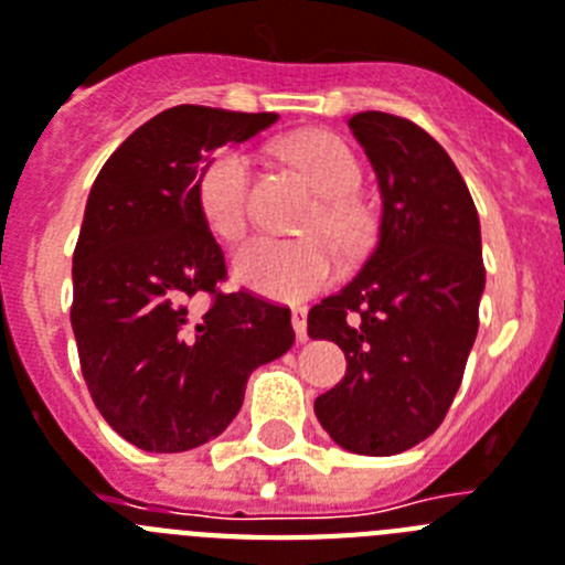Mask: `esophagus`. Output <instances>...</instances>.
Returning <instances> with one entry per match:
<instances>
[{"mask_svg": "<svg viewBox=\"0 0 565 565\" xmlns=\"http://www.w3.org/2000/svg\"><path fill=\"white\" fill-rule=\"evenodd\" d=\"M292 327L298 341H307V307H292Z\"/></svg>", "mask_w": 565, "mask_h": 565, "instance_id": "1", "label": "esophagus"}]
</instances>
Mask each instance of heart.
Returning a JSON list of instances; mask_svg holds the SVG:
<instances>
[{"label":"heart","instance_id":"heart-1","mask_svg":"<svg viewBox=\"0 0 565 565\" xmlns=\"http://www.w3.org/2000/svg\"><path fill=\"white\" fill-rule=\"evenodd\" d=\"M284 163L305 174L319 203L301 221L307 238H258L235 255V278L275 301H305L330 287L339 273L331 239L341 253H359L373 235V212L359 194L362 163L341 137L305 131L278 146ZM203 224L221 241H241L249 230V158L235 146L212 151L194 180ZM327 234L331 239H321Z\"/></svg>","mask_w":565,"mask_h":565}]
</instances>
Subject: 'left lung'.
<instances>
[{"instance_id":"obj_1","label":"left lung","mask_w":565,"mask_h":565,"mask_svg":"<svg viewBox=\"0 0 565 565\" xmlns=\"http://www.w3.org/2000/svg\"><path fill=\"white\" fill-rule=\"evenodd\" d=\"M376 169L382 226L362 273L307 316L348 373L316 399L344 451L391 457L443 425L466 373L486 287L480 217L448 151L385 111L348 120Z\"/></svg>"}]
</instances>
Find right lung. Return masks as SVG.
Listing matches in <instances>:
<instances>
[{"label": "right lung", "instance_id": "add662e5", "mask_svg": "<svg viewBox=\"0 0 565 565\" xmlns=\"http://www.w3.org/2000/svg\"><path fill=\"white\" fill-rule=\"evenodd\" d=\"M275 120L166 108L94 180L74 246L71 327L94 405L143 451H189L224 434L249 373L296 341L290 307L221 292L224 249L194 203L206 151L244 143ZM203 295L211 301L198 308Z\"/></svg>", "mask_w": 565, "mask_h": 565}]
</instances>
